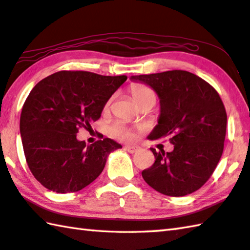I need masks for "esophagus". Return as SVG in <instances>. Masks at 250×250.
Wrapping results in <instances>:
<instances>
[{
  "instance_id": "1",
  "label": "esophagus",
  "mask_w": 250,
  "mask_h": 250,
  "mask_svg": "<svg viewBox=\"0 0 250 250\" xmlns=\"http://www.w3.org/2000/svg\"><path fill=\"white\" fill-rule=\"evenodd\" d=\"M125 148L126 149V151L132 153V154L135 153V152H138L140 149V147L137 146V145H126V146H125Z\"/></svg>"
}]
</instances>
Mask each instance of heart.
<instances>
[{
  "mask_svg": "<svg viewBox=\"0 0 250 250\" xmlns=\"http://www.w3.org/2000/svg\"><path fill=\"white\" fill-rule=\"evenodd\" d=\"M130 94L131 96H132L134 103L137 104L139 107L144 106V105L154 106L156 103L155 92L146 85H142V84L131 85ZM110 103H111V99H109V101L106 103L105 110H107L108 108H109ZM108 132H109V134L112 135V137L119 138L125 141H132L135 139V137H137L133 131L126 129L125 126L119 124V122H116V124H112L111 125H109V128H108Z\"/></svg>",
  "mask_w": 250,
  "mask_h": 250,
  "instance_id": "heart-1",
  "label": "heart"
}]
</instances>
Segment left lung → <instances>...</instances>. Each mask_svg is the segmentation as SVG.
Returning <instances> with one entry per match:
<instances>
[{"instance_id":"1","label":"left lung","mask_w":250,"mask_h":250,"mask_svg":"<svg viewBox=\"0 0 250 250\" xmlns=\"http://www.w3.org/2000/svg\"><path fill=\"white\" fill-rule=\"evenodd\" d=\"M160 98L158 124L149 140L167 138L171 152L151 148L155 162L142 171L148 186L163 194L183 197L200 189L214 171L224 148L225 107L212 86L187 71L135 75Z\"/></svg>"}]
</instances>
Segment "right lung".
Here are the masks:
<instances>
[{"label":"right lung","mask_w":250,"mask_h":250,"mask_svg":"<svg viewBox=\"0 0 250 250\" xmlns=\"http://www.w3.org/2000/svg\"><path fill=\"white\" fill-rule=\"evenodd\" d=\"M126 81L85 71H60L36 84L22 106L20 130L30 171L43 187L75 192L102 174L121 144L105 138L86 145L76 134L101 118L108 99Z\"/></svg>","instance_id":"obj_1"}]
</instances>
